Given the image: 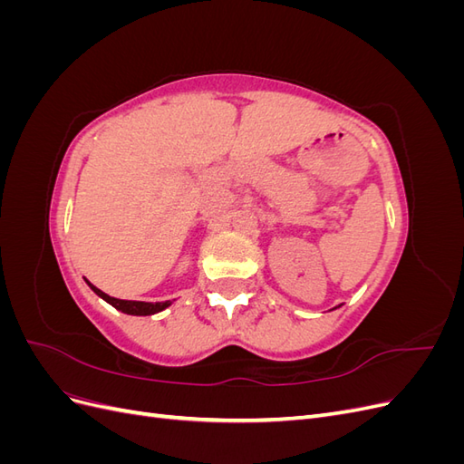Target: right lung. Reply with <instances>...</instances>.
<instances>
[{
    "label": "right lung",
    "mask_w": 464,
    "mask_h": 464,
    "mask_svg": "<svg viewBox=\"0 0 464 464\" xmlns=\"http://www.w3.org/2000/svg\"><path fill=\"white\" fill-rule=\"evenodd\" d=\"M85 283L91 286V290L96 294L98 298H102L110 305H114L116 310H120L121 314H128V315H154V314L166 310L168 305H172V300H166V302H137V300L111 298V296H108L106 292H102L101 288H96L94 285H91L87 278H85Z\"/></svg>",
    "instance_id": "right-lung-1"
}]
</instances>
